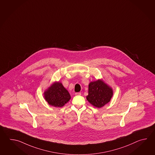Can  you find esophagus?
Wrapping results in <instances>:
<instances>
[{"mask_svg":"<svg viewBox=\"0 0 155 155\" xmlns=\"http://www.w3.org/2000/svg\"><path fill=\"white\" fill-rule=\"evenodd\" d=\"M75 94V95H81V92H76Z\"/></svg>","mask_w":155,"mask_h":155,"instance_id":"obj_1","label":"esophagus"}]
</instances>
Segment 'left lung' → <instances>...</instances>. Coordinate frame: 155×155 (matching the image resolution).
Masks as SVG:
<instances>
[{
  "label": "left lung",
  "instance_id": "1",
  "mask_svg": "<svg viewBox=\"0 0 155 155\" xmlns=\"http://www.w3.org/2000/svg\"><path fill=\"white\" fill-rule=\"evenodd\" d=\"M112 95V88L102 80H98L89 84L88 95L86 96V99L96 107L101 108L110 102Z\"/></svg>",
  "mask_w": 155,
  "mask_h": 155
}]
</instances>
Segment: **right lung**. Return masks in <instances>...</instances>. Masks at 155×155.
Masks as SVG:
<instances>
[{
  "instance_id": "1",
  "label": "right lung",
  "mask_w": 155,
  "mask_h": 155,
  "mask_svg": "<svg viewBox=\"0 0 155 155\" xmlns=\"http://www.w3.org/2000/svg\"><path fill=\"white\" fill-rule=\"evenodd\" d=\"M44 98L50 105L61 107L71 99L69 93L59 82H55L44 93Z\"/></svg>"
}]
</instances>
